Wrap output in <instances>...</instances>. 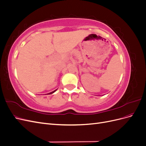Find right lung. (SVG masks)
I'll list each match as a JSON object with an SVG mask.
<instances>
[{"mask_svg":"<svg viewBox=\"0 0 146 146\" xmlns=\"http://www.w3.org/2000/svg\"><path fill=\"white\" fill-rule=\"evenodd\" d=\"M57 90H55V91H52V92H49V93H48V94H53L54 93V92H55Z\"/></svg>","mask_w":146,"mask_h":146,"instance_id":"add662e5","label":"right lung"}]
</instances>
